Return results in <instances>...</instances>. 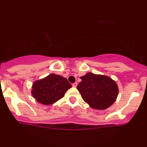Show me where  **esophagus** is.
Returning a JSON list of instances; mask_svg holds the SVG:
<instances>
[{
    "instance_id": "esophagus-1",
    "label": "esophagus",
    "mask_w": 147,
    "mask_h": 147,
    "mask_svg": "<svg viewBox=\"0 0 147 147\" xmlns=\"http://www.w3.org/2000/svg\"><path fill=\"white\" fill-rule=\"evenodd\" d=\"M77 86V83H74V84H72V87L76 88Z\"/></svg>"
}]
</instances>
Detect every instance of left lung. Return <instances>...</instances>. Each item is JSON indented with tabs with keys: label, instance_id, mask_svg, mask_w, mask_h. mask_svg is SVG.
<instances>
[{
	"label": "left lung",
	"instance_id": "left-lung-1",
	"mask_svg": "<svg viewBox=\"0 0 147 147\" xmlns=\"http://www.w3.org/2000/svg\"><path fill=\"white\" fill-rule=\"evenodd\" d=\"M77 88L82 99L91 108L105 110L117 99L119 88L117 84L111 77L88 72L80 77Z\"/></svg>",
	"mask_w": 147,
	"mask_h": 147
}]
</instances>
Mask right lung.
Returning a JSON list of instances; mask_svg holds the SVG:
<instances>
[{
	"label": "right lung",
	"instance_id": "1",
	"mask_svg": "<svg viewBox=\"0 0 147 147\" xmlns=\"http://www.w3.org/2000/svg\"><path fill=\"white\" fill-rule=\"evenodd\" d=\"M71 87L66 78L56 74H50L34 82L31 93L38 103L48 106L63 98L65 92Z\"/></svg>",
	"mask_w": 147,
	"mask_h": 147
}]
</instances>
